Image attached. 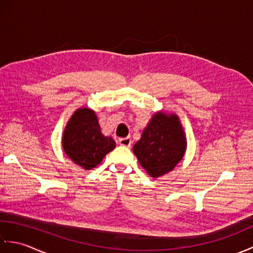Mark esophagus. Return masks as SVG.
Wrapping results in <instances>:
<instances>
[{
    "label": "esophagus",
    "instance_id": "esophagus-1",
    "mask_svg": "<svg viewBox=\"0 0 253 253\" xmlns=\"http://www.w3.org/2000/svg\"><path fill=\"white\" fill-rule=\"evenodd\" d=\"M118 142H120V144L121 146H124V147H128L129 148L130 146H131V143H132V141H131V139H130V137H125V138H121L120 140H118Z\"/></svg>",
    "mask_w": 253,
    "mask_h": 253
}]
</instances>
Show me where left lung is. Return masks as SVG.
Segmentation results:
<instances>
[{
  "label": "left lung",
  "instance_id": "left-lung-1",
  "mask_svg": "<svg viewBox=\"0 0 253 253\" xmlns=\"http://www.w3.org/2000/svg\"><path fill=\"white\" fill-rule=\"evenodd\" d=\"M186 148L187 140L178 116L158 112L143 129L132 151L147 173L158 178L174 169L184 157Z\"/></svg>",
  "mask_w": 253,
  "mask_h": 253
}]
</instances>
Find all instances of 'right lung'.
I'll use <instances>...</instances> for the list:
<instances>
[{
    "mask_svg": "<svg viewBox=\"0 0 253 253\" xmlns=\"http://www.w3.org/2000/svg\"><path fill=\"white\" fill-rule=\"evenodd\" d=\"M63 149L75 164L91 169L114 150L115 141L102 135L98 117L88 107L78 109L68 121L63 133Z\"/></svg>",
    "mask_w": 253,
    "mask_h": 253,
    "instance_id": "obj_1",
    "label": "right lung"
}]
</instances>
